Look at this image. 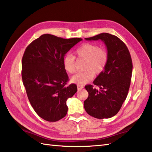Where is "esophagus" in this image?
I'll return each instance as SVG.
<instances>
[{"label": "esophagus", "mask_w": 152, "mask_h": 152, "mask_svg": "<svg viewBox=\"0 0 152 152\" xmlns=\"http://www.w3.org/2000/svg\"><path fill=\"white\" fill-rule=\"evenodd\" d=\"M77 89L78 90H81L82 88H83V87H84V86H83V85H77Z\"/></svg>", "instance_id": "34e87169"}]
</instances>
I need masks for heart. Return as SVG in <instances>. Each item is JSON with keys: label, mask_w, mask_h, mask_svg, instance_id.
<instances>
[{"label": "heart", "mask_w": 152, "mask_h": 152, "mask_svg": "<svg viewBox=\"0 0 152 152\" xmlns=\"http://www.w3.org/2000/svg\"><path fill=\"white\" fill-rule=\"evenodd\" d=\"M75 53L78 58L86 60L84 69L85 72L77 73L71 78V81L79 85H85L91 80L94 73L103 72L107 62L108 55L104 48H100L96 45L85 43L77 49ZM75 58L71 54H66L63 58L65 70L69 73L75 72Z\"/></svg>", "instance_id": "1"}]
</instances>
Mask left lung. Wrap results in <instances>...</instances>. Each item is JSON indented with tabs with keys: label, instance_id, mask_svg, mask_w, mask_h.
<instances>
[{
	"label": "left lung",
	"instance_id": "1",
	"mask_svg": "<svg viewBox=\"0 0 152 152\" xmlns=\"http://www.w3.org/2000/svg\"><path fill=\"white\" fill-rule=\"evenodd\" d=\"M85 40L103 41L108 59L104 71L93 81L99 88L85 86L88 96L84 102L85 110L95 118H110L119 112L127 96L132 72L131 54L125 43L110 33H100Z\"/></svg>",
	"mask_w": 152,
	"mask_h": 152
}]
</instances>
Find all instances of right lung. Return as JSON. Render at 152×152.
I'll list each match as a JSON object with an SVG mask.
<instances>
[{
    "label": "right lung",
    "instance_id": "right-lung-1",
    "mask_svg": "<svg viewBox=\"0 0 152 152\" xmlns=\"http://www.w3.org/2000/svg\"><path fill=\"white\" fill-rule=\"evenodd\" d=\"M82 40L45 34L25 50L21 63L23 85L34 110L47 121H58L66 115V101L77 91L75 84L66 86L69 78L63 58Z\"/></svg>",
    "mask_w": 152,
    "mask_h": 152
}]
</instances>
